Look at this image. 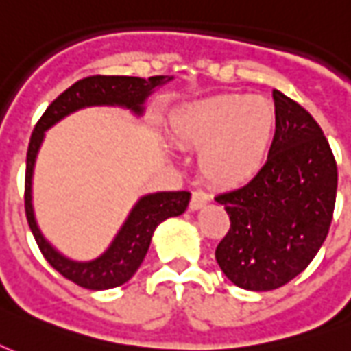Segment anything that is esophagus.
<instances>
[{
	"mask_svg": "<svg viewBox=\"0 0 351 351\" xmlns=\"http://www.w3.org/2000/svg\"><path fill=\"white\" fill-rule=\"evenodd\" d=\"M210 201L208 193H204V191H201V189H195L193 193H191V201H189V208L191 210H199L202 208L206 202Z\"/></svg>",
	"mask_w": 351,
	"mask_h": 351,
	"instance_id": "esophagus-1",
	"label": "esophagus"
}]
</instances>
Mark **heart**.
Returning a JSON list of instances; mask_svg holds the SVG:
<instances>
[{
  "label": "heart",
  "instance_id": "heart-1",
  "mask_svg": "<svg viewBox=\"0 0 351 351\" xmlns=\"http://www.w3.org/2000/svg\"><path fill=\"white\" fill-rule=\"evenodd\" d=\"M171 134L182 149L201 150L202 175L215 186H240L255 178L268 160L275 110L264 98L215 96L178 111Z\"/></svg>",
  "mask_w": 351,
  "mask_h": 351
}]
</instances>
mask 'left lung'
<instances>
[{
	"label": "left lung",
	"instance_id": "1",
	"mask_svg": "<svg viewBox=\"0 0 351 351\" xmlns=\"http://www.w3.org/2000/svg\"><path fill=\"white\" fill-rule=\"evenodd\" d=\"M275 137L261 173L215 201L230 227L215 261L236 287L266 292L307 268L331 227L337 162L313 115L274 90Z\"/></svg>",
	"mask_w": 351,
	"mask_h": 351
}]
</instances>
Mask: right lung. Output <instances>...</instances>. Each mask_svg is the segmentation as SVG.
<instances>
[{
  "label": "right lung",
  "instance_id": "obj_1",
  "mask_svg": "<svg viewBox=\"0 0 351 351\" xmlns=\"http://www.w3.org/2000/svg\"><path fill=\"white\" fill-rule=\"evenodd\" d=\"M169 80L171 77L167 76H152L145 80L134 76H100V74L83 77L74 85H70L69 89L61 93L48 106V110L38 119L37 126L31 134L27 162H25V193H23L25 217L38 249L48 264L63 275L64 279L76 282L80 287L89 290H108L130 281L149 251L154 228L167 217L184 214L191 195L189 191H160V193L145 195L130 212L126 223L102 256L90 262L70 261L61 253H57L44 240L33 215L31 176H33V165H35L38 147L43 143L44 132L69 113L87 106H123L136 113H141L145 98L156 87H160Z\"/></svg>",
  "mask_w": 351,
  "mask_h": 351
}]
</instances>
